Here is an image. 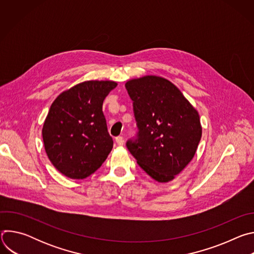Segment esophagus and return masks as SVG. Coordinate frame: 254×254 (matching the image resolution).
<instances>
[{"label": "esophagus", "mask_w": 254, "mask_h": 254, "mask_svg": "<svg viewBox=\"0 0 254 254\" xmlns=\"http://www.w3.org/2000/svg\"><path fill=\"white\" fill-rule=\"evenodd\" d=\"M116 142L118 143V146H123V144L125 143V139L123 136H117L116 137Z\"/></svg>", "instance_id": "1"}]
</instances>
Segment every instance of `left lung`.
Instances as JSON below:
<instances>
[{"label": "left lung", "instance_id": "obj_1", "mask_svg": "<svg viewBox=\"0 0 254 254\" xmlns=\"http://www.w3.org/2000/svg\"><path fill=\"white\" fill-rule=\"evenodd\" d=\"M137 131L127 148L139 167L158 182L180 174L193 159L202 135L200 118L172 82L144 76L126 83Z\"/></svg>", "mask_w": 254, "mask_h": 254}]
</instances>
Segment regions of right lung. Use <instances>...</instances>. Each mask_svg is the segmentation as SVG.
Segmentation results:
<instances>
[{
  "label": "right lung",
  "instance_id": "obj_1",
  "mask_svg": "<svg viewBox=\"0 0 254 254\" xmlns=\"http://www.w3.org/2000/svg\"><path fill=\"white\" fill-rule=\"evenodd\" d=\"M114 81H85L62 92L51 104L42 135L53 166L71 179H84L105 161L114 147L102 103Z\"/></svg>",
  "mask_w": 254,
  "mask_h": 254
}]
</instances>
